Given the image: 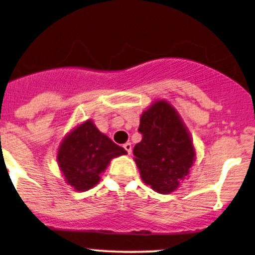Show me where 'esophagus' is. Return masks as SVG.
I'll return each mask as SVG.
<instances>
[{"label": "esophagus", "instance_id": "1", "mask_svg": "<svg viewBox=\"0 0 255 255\" xmlns=\"http://www.w3.org/2000/svg\"><path fill=\"white\" fill-rule=\"evenodd\" d=\"M123 147H125V150L127 151L128 155H130V153H132V144H130V142H126V144L123 145Z\"/></svg>", "mask_w": 255, "mask_h": 255}]
</instances>
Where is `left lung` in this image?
Segmentation results:
<instances>
[{
	"instance_id": "obj_1",
	"label": "left lung",
	"mask_w": 255,
	"mask_h": 255,
	"mask_svg": "<svg viewBox=\"0 0 255 255\" xmlns=\"http://www.w3.org/2000/svg\"><path fill=\"white\" fill-rule=\"evenodd\" d=\"M140 142L134 146V161L140 177L158 194H170L180 186L196 159L192 138L175 108L156 100L140 116Z\"/></svg>"
}]
</instances>
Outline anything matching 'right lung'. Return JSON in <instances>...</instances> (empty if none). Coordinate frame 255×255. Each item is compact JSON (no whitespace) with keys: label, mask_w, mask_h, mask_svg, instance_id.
I'll return each instance as SVG.
<instances>
[{"label":"right lung","mask_w":255,"mask_h":255,"mask_svg":"<svg viewBox=\"0 0 255 255\" xmlns=\"http://www.w3.org/2000/svg\"><path fill=\"white\" fill-rule=\"evenodd\" d=\"M127 151L96 127L92 120L75 126L64 136L57 162L65 183L76 191H87L100 181V175L115 157Z\"/></svg>","instance_id":"obj_1"}]
</instances>
